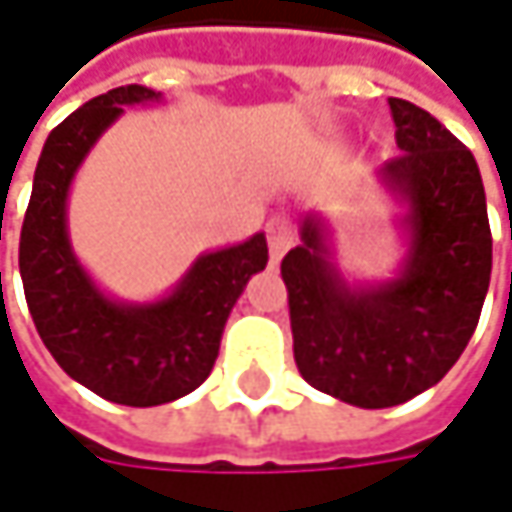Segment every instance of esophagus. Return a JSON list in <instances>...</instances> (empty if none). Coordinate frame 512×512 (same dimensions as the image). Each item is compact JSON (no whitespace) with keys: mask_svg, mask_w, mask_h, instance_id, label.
<instances>
[{"mask_svg":"<svg viewBox=\"0 0 512 512\" xmlns=\"http://www.w3.org/2000/svg\"><path fill=\"white\" fill-rule=\"evenodd\" d=\"M266 234H269V255H272V263H278L281 257L287 255V249L296 243V234H293V228L284 219H272L269 228H266Z\"/></svg>","mask_w":512,"mask_h":512,"instance_id":"esophagus-1","label":"esophagus"}]
</instances>
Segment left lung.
<instances>
[{
  "mask_svg": "<svg viewBox=\"0 0 512 512\" xmlns=\"http://www.w3.org/2000/svg\"><path fill=\"white\" fill-rule=\"evenodd\" d=\"M388 106L400 156L376 180L403 207L397 275L350 284L320 213H305L302 243L281 260L302 379L361 409L406 403L457 364L492 272L486 192L471 151L421 106L400 97Z\"/></svg>",
  "mask_w": 512,
  "mask_h": 512,
  "instance_id": "obj_1",
  "label": "left lung"
}]
</instances>
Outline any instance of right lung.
Segmentation results:
<instances>
[{
  "mask_svg": "<svg viewBox=\"0 0 512 512\" xmlns=\"http://www.w3.org/2000/svg\"><path fill=\"white\" fill-rule=\"evenodd\" d=\"M145 85L112 88L67 115L44 142L20 231V275L32 320L58 367L103 400L159 406L195 391L213 370L231 308L269 260L266 237L204 252L154 302L106 296L67 234L70 183L127 106L159 103Z\"/></svg>",
  "mask_w": 512,
  "mask_h": 512,
  "instance_id": "obj_1",
  "label": "right lung"
}]
</instances>
